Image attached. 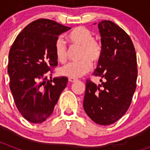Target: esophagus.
<instances>
[{
    "instance_id": "esophagus-1",
    "label": "esophagus",
    "mask_w": 150,
    "mask_h": 150,
    "mask_svg": "<svg viewBox=\"0 0 150 150\" xmlns=\"http://www.w3.org/2000/svg\"><path fill=\"white\" fill-rule=\"evenodd\" d=\"M69 82H71V83H73V82H75L77 79H74V78H69L68 79Z\"/></svg>"
}]
</instances>
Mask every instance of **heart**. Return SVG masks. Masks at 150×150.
I'll list each match as a JSON object with an SVG mask.
<instances>
[{"mask_svg":"<svg viewBox=\"0 0 150 150\" xmlns=\"http://www.w3.org/2000/svg\"><path fill=\"white\" fill-rule=\"evenodd\" d=\"M72 45L80 46L79 61L69 62L59 69V74L69 78H79L88 73L91 67V62H97L102 54V45L95 39L91 30L85 27H77L68 34ZM54 54L60 62L67 59V47L62 38H59L54 43Z\"/></svg>","mask_w":150,"mask_h":150,"instance_id":"obj_1","label":"heart"}]
</instances>
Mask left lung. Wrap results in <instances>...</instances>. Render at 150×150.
<instances>
[{"label":"left lung","mask_w":150,"mask_h":150,"mask_svg":"<svg viewBox=\"0 0 150 150\" xmlns=\"http://www.w3.org/2000/svg\"><path fill=\"white\" fill-rule=\"evenodd\" d=\"M102 54L92 73L101 84L86 81L83 108L94 122L109 125L128 111L137 88V56L132 40L114 22H99Z\"/></svg>","instance_id":"1"}]
</instances>
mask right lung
Returning a JSON list of instances; mask_svg holds the SVG:
<instances>
[{
  "label": "right lung",
  "mask_w": 150,
  "mask_h": 150,
  "mask_svg": "<svg viewBox=\"0 0 150 150\" xmlns=\"http://www.w3.org/2000/svg\"><path fill=\"white\" fill-rule=\"evenodd\" d=\"M70 29L50 19H38L20 32L10 48L9 88L18 111L30 122L45 121L67 86V77L48 80L47 72L52 75L51 70L58 66L56 40Z\"/></svg>",
  "instance_id": "obj_1"
}]
</instances>
